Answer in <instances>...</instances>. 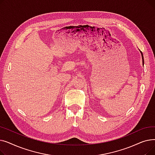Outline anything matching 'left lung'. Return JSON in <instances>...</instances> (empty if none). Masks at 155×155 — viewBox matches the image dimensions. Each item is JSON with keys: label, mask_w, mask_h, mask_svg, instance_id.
I'll list each match as a JSON object with an SVG mask.
<instances>
[{"label": "left lung", "mask_w": 155, "mask_h": 155, "mask_svg": "<svg viewBox=\"0 0 155 155\" xmlns=\"http://www.w3.org/2000/svg\"><path fill=\"white\" fill-rule=\"evenodd\" d=\"M141 53V56H142V59H143V63L144 64V58H143V53L141 51H140Z\"/></svg>", "instance_id": "left-lung-1"}]
</instances>
